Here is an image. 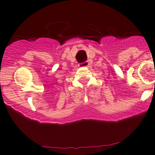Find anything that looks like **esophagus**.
Returning <instances> with one entry per match:
<instances>
[{"mask_svg": "<svg viewBox=\"0 0 155 155\" xmlns=\"http://www.w3.org/2000/svg\"><path fill=\"white\" fill-rule=\"evenodd\" d=\"M79 66L80 67V68H84V67H88L89 66V62L87 61H84V62L79 64Z\"/></svg>", "mask_w": 155, "mask_h": 155, "instance_id": "34e87169", "label": "esophagus"}]
</instances>
